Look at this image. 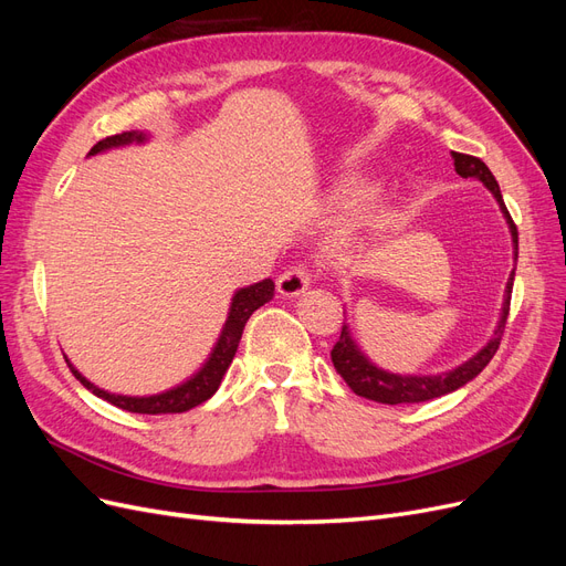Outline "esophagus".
<instances>
[{
	"label": "esophagus",
	"mask_w": 566,
	"mask_h": 566,
	"mask_svg": "<svg viewBox=\"0 0 566 566\" xmlns=\"http://www.w3.org/2000/svg\"><path fill=\"white\" fill-rule=\"evenodd\" d=\"M310 283H312V279L304 266H290L279 276L276 287L283 297H297L304 293L306 287H310Z\"/></svg>",
	"instance_id": "obj_1"
}]
</instances>
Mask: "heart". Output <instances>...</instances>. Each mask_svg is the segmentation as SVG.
Masks as SVG:
<instances>
[{
  "instance_id": "b5f03b06",
  "label": "heart",
  "mask_w": 566,
  "mask_h": 566,
  "mask_svg": "<svg viewBox=\"0 0 566 566\" xmlns=\"http://www.w3.org/2000/svg\"><path fill=\"white\" fill-rule=\"evenodd\" d=\"M373 193V186L364 179H352L339 186V202L347 205V208H358V205L366 202Z\"/></svg>"
}]
</instances>
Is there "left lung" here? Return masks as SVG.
Segmentation results:
<instances>
[{
    "label": "left lung",
    "instance_id": "1",
    "mask_svg": "<svg viewBox=\"0 0 566 566\" xmlns=\"http://www.w3.org/2000/svg\"><path fill=\"white\" fill-rule=\"evenodd\" d=\"M453 165L455 172L462 179H479L489 191L493 193V198L499 200L501 212L507 221L510 233H512V250H515V264H517V227L512 221L501 188L495 177L491 175V169L474 156H465V153H453ZM512 281H515V269H512L507 285H505V295H503V310H501V321L495 325L493 337L486 342V345L479 349L472 358H468L465 364H460L458 368L449 370V373H439V375H397V373H387L382 368H378L375 364L368 361V356L358 349V345L354 342L352 333L347 325H342L339 339L335 342V347L331 352L333 366L335 370L345 378V382L349 385V389L358 397L378 401V403H420V401H430L437 397H443V394H451L455 389H460L462 385H468L470 380H474L479 373H482L489 361L493 358V354L499 352L501 337L505 331V321L510 314V297H512Z\"/></svg>",
    "mask_w": 566,
    "mask_h": 566
}]
</instances>
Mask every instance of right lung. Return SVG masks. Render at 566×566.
<instances>
[{
    "instance_id": "right-lung-1",
    "label": "right lung",
    "mask_w": 566,
    "mask_h": 566,
    "mask_svg": "<svg viewBox=\"0 0 566 566\" xmlns=\"http://www.w3.org/2000/svg\"><path fill=\"white\" fill-rule=\"evenodd\" d=\"M146 139H148V134H144V132L115 134V136H108V139H104V142H98L90 150V156H96V153H104V150L117 148V146L144 144ZM271 297H273V281L271 279H264L254 285L235 290L227 323H224V328H221V335H219L208 361H205L202 368L196 375H191L186 382L167 389L163 394H153V397H123V394H111L106 389H98L94 382L84 378V375L71 361H67V358H65V364L73 370L75 378L92 394H96L98 399H104L123 410H129V413H146V416L184 413V410H191V408L200 406L202 401H208L219 389L221 378H224V373L229 370L233 356H235L238 342H241V337H243V328H245L248 318L252 316L254 310H260V306H264Z\"/></svg>"
}]
</instances>
